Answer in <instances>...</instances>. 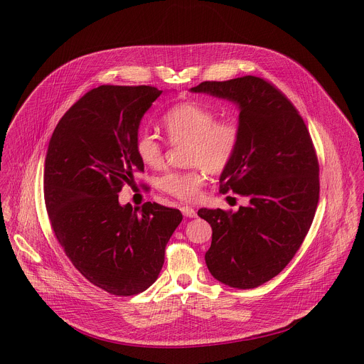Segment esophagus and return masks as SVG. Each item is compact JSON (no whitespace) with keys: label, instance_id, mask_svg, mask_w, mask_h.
<instances>
[{"label":"esophagus","instance_id":"34e87169","mask_svg":"<svg viewBox=\"0 0 364 364\" xmlns=\"http://www.w3.org/2000/svg\"><path fill=\"white\" fill-rule=\"evenodd\" d=\"M181 212H183V215L187 216V218H194V216L197 215L196 210L193 209V207H190V205H183V207H181Z\"/></svg>","mask_w":364,"mask_h":364}]
</instances>
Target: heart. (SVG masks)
Returning <instances> with one entry per match:
<instances>
[{
    "instance_id": "heart-1",
    "label": "heart",
    "mask_w": 364,
    "mask_h": 364,
    "mask_svg": "<svg viewBox=\"0 0 364 364\" xmlns=\"http://www.w3.org/2000/svg\"><path fill=\"white\" fill-rule=\"evenodd\" d=\"M164 129L173 144L187 142L188 171H173L160 180V187L180 198L193 200L204 181V170L223 171L235 159L240 131L233 119H216V112L203 103L188 100L171 107L163 118ZM138 159L149 167H160L164 149L159 136L141 132L135 141Z\"/></svg>"
}]
</instances>
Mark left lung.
Wrapping results in <instances>:
<instances>
[{"instance_id": "1", "label": "left lung", "mask_w": 364, "mask_h": 364, "mask_svg": "<svg viewBox=\"0 0 364 364\" xmlns=\"http://www.w3.org/2000/svg\"><path fill=\"white\" fill-rule=\"evenodd\" d=\"M190 92L239 108V146L219 181L222 193L243 196L249 204L235 213L200 209L197 215L213 230L204 255L213 278L256 288L291 262L313 223L320 197L313 141L292 103L261 77L203 82Z\"/></svg>"}]
</instances>
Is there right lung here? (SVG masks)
<instances>
[{"instance_id":"obj_1","label":"right lung","mask_w":364,"mask_h":364,"mask_svg":"<svg viewBox=\"0 0 364 364\" xmlns=\"http://www.w3.org/2000/svg\"><path fill=\"white\" fill-rule=\"evenodd\" d=\"M163 90L102 85L63 115L44 161V198L53 232L75 268L109 294L129 296L157 281L177 209L121 204L118 193L144 170L135 141Z\"/></svg>"}]
</instances>
